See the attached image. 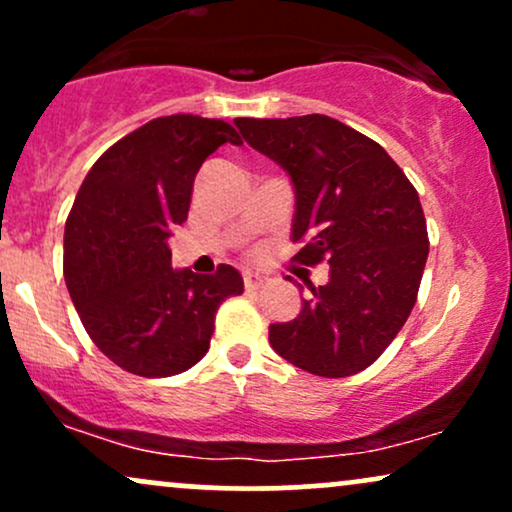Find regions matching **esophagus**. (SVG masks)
<instances>
[{
	"label": "esophagus",
	"mask_w": 512,
	"mask_h": 512,
	"mask_svg": "<svg viewBox=\"0 0 512 512\" xmlns=\"http://www.w3.org/2000/svg\"><path fill=\"white\" fill-rule=\"evenodd\" d=\"M245 289L248 291H257V289H262L264 284H267V279H264V276H260V274H255V272H245Z\"/></svg>",
	"instance_id": "34e87169"
}]
</instances>
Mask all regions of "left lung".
I'll list each match as a JSON object with an SVG mask.
<instances>
[{
  "mask_svg": "<svg viewBox=\"0 0 512 512\" xmlns=\"http://www.w3.org/2000/svg\"><path fill=\"white\" fill-rule=\"evenodd\" d=\"M252 149L289 173L296 190L293 260L330 264L298 317L269 327V344L322 378L368 368L390 346L416 303L428 257L419 192L366 134L327 115L236 117Z\"/></svg>",
  "mask_w": 512,
  "mask_h": 512,
  "instance_id": "8db88e82",
  "label": "left lung"
}]
</instances>
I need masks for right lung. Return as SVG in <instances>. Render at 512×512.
Returning a JSON list of instances; mask_svg holds the SVG:
<instances>
[{"label": "right lung", "instance_id": "obj_1", "mask_svg": "<svg viewBox=\"0 0 512 512\" xmlns=\"http://www.w3.org/2000/svg\"><path fill=\"white\" fill-rule=\"evenodd\" d=\"M228 122L168 115L122 137L93 163L64 226V281L88 337L142 378H168L209 351L214 317L243 293L231 264L199 276L170 267V228L187 221L197 170Z\"/></svg>", "mask_w": 512, "mask_h": 512}]
</instances>
